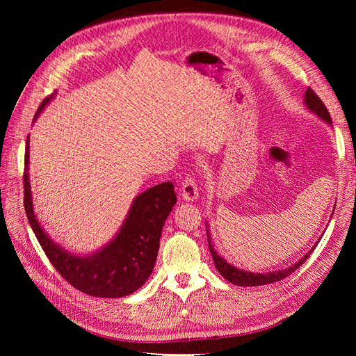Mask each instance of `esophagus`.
<instances>
[{"instance_id": "1", "label": "esophagus", "mask_w": 356, "mask_h": 356, "mask_svg": "<svg viewBox=\"0 0 356 356\" xmlns=\"http://www.w3.org/2000/svg\"><path fill=\"white\" fill-rule=\"evenodd\" d=\"M181 196L186 202H193L199 197V190L195 178L187 177L181 184Z\"/></svg>"}]
</instances>
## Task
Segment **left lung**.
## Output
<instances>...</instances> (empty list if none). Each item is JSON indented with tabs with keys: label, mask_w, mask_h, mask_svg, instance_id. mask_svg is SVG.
<instances>
[{
	"label": "left lung",
	"mask_w": 356,
	"mask_h": 356,
	"mask_svg": "<svg viewBox=\"0 0 356 356\" xmlns=\"http://www.w3.org/2000/svg\"><path fill=\"white\" fill-rule=\"evenodd\" d=\"M305 106L312 114H315L316 117H319L322 122H325L328 124H332L330 113L325 108L324 102L319 99V96L312 89H307L306 93H305ZM207 225H208V221H207ZM207 234H208L209 251H211L212 260H213L215 267H217V270L220 272V275L224 279H227L229 282H232L234 285H239V286H258V285H267V284H273V282H277V281H282V279H285L291 273H294L297 268L307 260V258L312 254V251H314L315 248H316V245H318V242H316L314 246H312V250L305 254V257H301V260H298L293 266H289L286 268H282V270H275V272H267V273H254V272L242 270V268L234 267V266H232V264H229L227 261H225L224 258L217 251H215V248L211 243L209 227H207Z\"/></svg>",
	"instance_id": "8db88e82"
}]
</instances>
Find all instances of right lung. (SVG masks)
<instances>
[{
    "label": "right lung",
    "mask_w": 356,
    "mask_h": 356,
    "mask_svg": "<svg viewBox=\"0 0 356 356\" xmlns=\"http://www.w3.org/2000/svg\"><path fill=\"white\" fill-rule=\"evenodd\" d=\"M53 96L55 95L42 101L34 122ZM24 187V204L29 225L50 263L74 288L93 297L120 298L135 293L147 282L154 268L161 230L172 207L177 203L170 181L138 195L114 238L98 251L84 255L70 252L56 243L37 218L29 184V135L25 148Z\"/></svg>",
    "instance_id": "1"
}]
</instances>
